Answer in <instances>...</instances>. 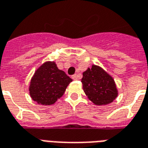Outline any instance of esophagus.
Returning a JSON list of instances; mask_svg holds the SVG:
<instances>
[{"instance_id":"1","label":"esophagus","mask_w":148,"mask_h":148,"mask_svg":"<svg viewBox=\"0 0 148 148\" xmlns=\"http://www.w3.org/2000/svg\"><path fill=\"white\" fill-rule=\"evenodd\" d=\"M71 77H72V79L73 80H77V78H78L77 74H74V75H72V76H71Z\"/></svg>"}]
</instances>
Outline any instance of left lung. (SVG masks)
Returning <instances> with one entry per match:
<instances>
[{
	"instance_id": "1",
	"label": "left lung",
	"mask_w": 148,
	"mask_h": 148,
	"mask_svg": "<svg viewBox=\"0 0 148 148\" xmlns=\"http://www.w3.org/2000/svg\"><path fill=\"white\" fill-rule=\"evenodd\" d=\"M83 90L96 105H106L118 96V90L111 76L98 66L92 65L83 73Z\"/></svg>"
}]
</instances>
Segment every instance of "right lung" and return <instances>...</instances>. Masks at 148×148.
<instances>
[{
  "label": "right lung",
  "instance_id": "1",
  "mask_svg": "<svg viewBox=\"0 0 148 148\" xmlns=\"http://www.w3.org/2000/svg\"><path fill=\"white\" fill-rule=\"evenodd\" d=\"M72 82L64 71H60L54 62H46L36 71L29 85V95L42 105L55 103L63 96Z\"/></svg>",
  "mask_w": 148,
  "mask_h": 148
}]
</instances>
